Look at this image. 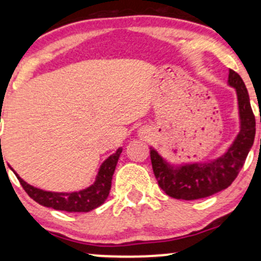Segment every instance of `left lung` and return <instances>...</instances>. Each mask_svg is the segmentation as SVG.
Instances as JSON below:
<instances>
[{
  "instance_id": "8db88e82",
  "label": "left lung",
  "mask_w": 261,
  "mask_h": 261,
  "mask_svg": "<svg viewBox=\"0 0 261 261\" xmlns=\"http://www.w3.org/2000/svg\"><path fill=\"white\" fill-rule=\"evenodd\" d=\"M228 85L236 89L239 110V133L232 145L216 160L170 164L151 147V162L158 185L167 195L180 200H196L224 190L232 184L243 167L255 137V116L243 80L229 70Z\"/></svg>"
}]
</instances>
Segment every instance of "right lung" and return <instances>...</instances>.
I'll use <instances>...</instances> for the list:
<instances>
[{"instance_id":"obj_1","label":"right lung","mask_w":261,"mask_h":261,"mask_svg":"<svg viewBox=\"0 0 261 261\" xmlns=\"http://www.w3.org/2000/svg\"><path fill=\"white\" fill-rule=\"evenodd\" d=\"M121 152L122 148H118L115 153L109 155L101 163L98 174L95 176V181L91 187L80 191H72V193H55V191L41 190L28 184L11 167L10 168L13 170L25 193L40 205L66 212H89L100 206L109 195L114 170L116 168Z\"/></svg>"}]
</instances>
